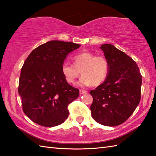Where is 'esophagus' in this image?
<instances>
[{"instance_id":"esophagus-1","label":"esophagus","mask_w":156,"mask_h":156,"mask_svg":"<svg viewBox=\"0 0 156 156\" xmlns=\"http://www.w3.org/2000/svg\"><path fill=\"white\" fill-rule=\"evenodd\" d=\"M87 92V91L86 90H80V94H86Z\"/></svg>"}]
</instances>
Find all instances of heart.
Here are the masks:
<instances>
[{
  "instance_id": "b5f03b06",
  "label": "heart",
  "mask_w": 156,
  "mask_h": 156,
  "mask_svg": "<svg viewBox=\"0 0 156 156\" xmlns=\"http://www.w3.org/2000/svg\"><path fill=\"white\" fill-rule=\"evenodd\" d=\"M74 64L65 62L62 65V73L66 81L74 84L81 74L79 80L80 86L97 87L101 84L107 78L109 63L103 55H95L90 51H82L73 55Z\"/></svg>"
}]
</instances>
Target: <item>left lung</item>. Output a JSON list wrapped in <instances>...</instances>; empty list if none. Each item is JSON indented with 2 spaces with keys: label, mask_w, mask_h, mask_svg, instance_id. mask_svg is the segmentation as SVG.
<instances>
[{
  "label": "left lung",
  "mask_w": 156,
  "mask_h": 156,
  "mask_svg": "<svg viewBox=\"0 0 156 156\" xmlns=\"http://www.w3.org/2000/svg\"><path fill=\"white\" fill-rule=\"evenodd\" d=\"M101 49L109 63L103 83L92 90V117L98 123L114 127L123 123L140 103L142 76L133 59L111 44Z\"/></svg>",
  "instance_id": "8db88e82"
}]
</instances>
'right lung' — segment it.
Listing matches in <instances>:
<instances>
[{
	"instance_id": "1",
	"label": "right lung",
	"mask_w": 156,
	"mask_h": 156,
	"mask_svg": "<svg viewBox=\"0 0 156 156\" xmlns=\"http://www.w3.org/2000/svg\"><path fill=\"white\" fill-rule=\"evenodd\" d=\"M80 47L72 42L50 41L38 46L24 62L18 92L24 113L35 123L55 127L69 115L68 105L79 96L62 73V65L69 52Z\"/></svg>"
}]
</instances>
